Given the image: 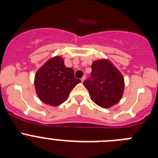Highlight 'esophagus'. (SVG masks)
<instances>
[{
    "label": "esophagus",
    "instance_id": "esophagus-1",
    "mask_svg": "<svg viewBox=\"0 0 158 158\" xmlns=\"http://www.w3.org/2000/svg\"><path fill=\"white\" fill-rule=\"evenodd\" d=\"M85 78H86V77H85V76L82 77H81V82H83L85 80Z\"/></svg>",
    "mask_w": 158,
    "mask_h": 158
}]
</instances>
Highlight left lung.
I'll use <instances>...</instances> for the list:
<instances>
[{"instance_id": "1", "label": "left lung", "mask_w": 158, "mask_h": 158, "mask_svg": "<svg viewBox=\"0 0 158 158\" xmlns=\"http://www.w3.org/2000/svg\"><path fill=\"white\" fill-rule=\"evenodd\" d=\"M91 100L100 107L107 108L122 98L124 79L121 73L110 61L96 60L92 64L91 77L84 81Z\"/></svg>"}]
</instances>
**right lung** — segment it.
<instances>
[{
    "instance_id": "1",
    "label": "right lung",
    "mask_w": 158,
    "mask_h": 158,
    "mask_svg": "<svg viewBox=\"0 0 158 158\" xmlns=\"http://www.w3.org/2000/svg\"><path fill=\"white\" fill-rule=\"evenodd\" d=\"M81 80L74 77V71L64 64L62 57L49 59L38 69L35 87L39 98L46 104L58 106L65 101L69 93Z\"/></svg>"
}]
</instances>
